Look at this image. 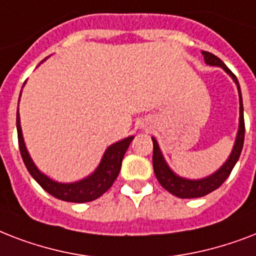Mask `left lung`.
Listing matches in <instances>:
<instances>
[{
    "mask_svg": "<svg viewBox=\"0 0 256 256\" xmlns=\"http://www.w3.org/2000/svg\"><path fill=\"white\" fill-rule=\"evenodd\" d=\"M203 57H204V61H206L207 65L212 66H220L223 69L226 70L227 73L230 74L232 80L235 81V84L238 85V92H239V104H240V118H239V130L238 136H236V140H235L234 148L231 152L230 158L227 160V162L223 164L222 168H219L216 172H214L210 176L203 179H198V180H190V179L180 178L178 175H175L172 171L170 170V168L168 166V164L164 162V156L160 154V150L158 148V144L156 140L152 138V144H154V148H152V168H154V172H156V176L158 179V182L160 183V186L166 188L168 192H171L175 196L183 199L188 198H200V196H204V195L210 194L211 191L216 190L220 184H222L228 175L231 174V171L234 168L235 164L238 162L239 156H240V152H242L243 144H244V116H243V102H242V92H240V88H239L238 78L235 77V74L231 72L224 62L218 58L216 56H214L212 53H208V52H202Z\"/></svg>",
    "mask_w": 256,
    "mask_h": 256,
    "instance_id": "1",
    "label": "left lung"
}]
</instances>
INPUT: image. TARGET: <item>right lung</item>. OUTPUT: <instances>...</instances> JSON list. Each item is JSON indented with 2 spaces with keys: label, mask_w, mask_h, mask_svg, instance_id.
I'll list each match as a JSON object with an SVG mask.
<instances>
[{
  "label": "right lung",
  "mask_w": 256,
  "mask_h": 256,
  "mask_svg": "<svg viewBox=\"0 0 256 256\" xmlns=\"http://www.w3.org/2000/svg\"><path fill=\"white\" fill-rule=\"evenodd\" d=\"M17 134L20 152H21L24 164H25L30 175L50 195H53V196H56L57 199H61V200H65V202L74 203L92 202L94 199L100 198V195H104L112 187V184L116 179L118 174H120L124 152H126L128 144H130V142L134 138V136H128L126 140L112 144L106 150V152H104V158L100 160L98 168L88 178L82 179V180L76 183H58L42 174L41 171L36 168V164H33V160H32V158L28 154V150H26L25 144H24V138H22L18 112Z\"/></svg>",
  "instance_id": "1"
}]
</instances>
